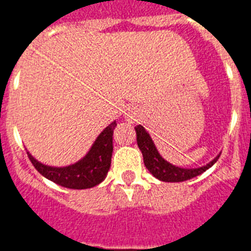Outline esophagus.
Instances as JSON below:
<instances>
[{
	"instance_id": "esophagus-1",
	"label": "esophagus",
	"mask_w": 251,
	"mask_h": 251,
	"mask_svg": "<svg viewBox=\"0 0 251 251\" xmlns=\"http://www.w3.org/2000/svg\"><path fill=\"white\" fill-rule=\"evenodd\" d=\"M126 121L130 122V123H133V122L137 121V117H136V113H134V110L129 109L127 113H126Z\"/></svg>"
}]
</instances>
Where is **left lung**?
<instances>
[{
	"label": "left lung",
	"instance_id": "left-lung-1",
	"mask_svg": "<svg viewBox=\"0 0 251 251\" xmlns=\"http://www.w3.org/2000/svg\"><path fill=\"white\" fill-rule=\"evenodd\" d=\"M134 128H136L137 132V143H138L139 150L142 151V154H143L145 166L156 178L165 181V182H182V181L194 178V177L199 176V175L203 174L206 170H208L220 157L217 156L210 163L199 168L176 167V166L171 165L166 159L162 158L156 146L153 143L152 138L146 132L145 128L142 126H137Z\"/></svg>",
	"mask_w": 251,
	"mask_h": 251
}]
</instances>
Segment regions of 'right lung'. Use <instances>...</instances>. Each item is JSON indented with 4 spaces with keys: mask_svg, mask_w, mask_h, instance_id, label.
<instances>
[{
    "mask_svg": "<svg viewBox=\"0 0 251 251\" xmlns=\"http://www.w3.org/2000/svg\"><path fill=\"white\" fill-rule=\"evenodd\" d=\"M117 127V122L110 123L99 137L85 157L76 163L66 167H50L40 163L27 152L31 163L40 174L48 179L66 188L84 190L90 188L105 178L110 168L113 153V132Z\"/></svg>",
    "mask_w": 251,
    "mask_h": 251,
    "instance_id": "right-lung-1",
    "label": "right lung"
}]
</instances>
